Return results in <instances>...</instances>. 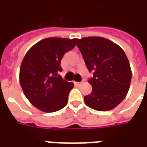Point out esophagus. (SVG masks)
<instances>
[{
  "label": "esophagus",
  "instance_id": "esophagus-1",
  "mask_svg": "<svg viewBox=\"0 0 147 147\" xmlns=\"http://www.w3.org/2000/svg\"><path fill=\"white\" fill-rule=\"evenodd\" d=\"M74 84H76V85H81V84H83V81H82V82H75L74 81Z\"/></svg>",
  "mask_w": 147,
  "mask_h": 147
}]
</instances>
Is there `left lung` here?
I'll use <instances>...</instances> for the list:
<instances>
[{
  "instance_id": "1",
  "label": "left lung",
  "mask_w": 147,
  "mask_h": 147,
  "mask_svg": "<svg viewBox=\"0 0 147 147\" xmlns=\"http://www.w3.org/2000/svg\"><path fill=\"white\" fill-rule=\"evenodd\" d=\"M77 46L93 77L88 82L92 92L84 96L85 104L93 110L107 111L118 106L128 94L131 69L123 49L101 37L77 39Z\"/></svg>"
}]
</instances>
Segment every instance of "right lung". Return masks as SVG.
<instances>
[{
	"mask_svg": "<svg viewBox=\"0 0 147 147\" xmlns=\"http://www.w3.org/2000/svg\"><path fill=\"white\" fill-rule=\"evenodd\" d=\"M77 39L49 37L40 40L25 55L19 82L31 104L45 113L61 110L68 101L74 83L59 75L63 55L75 47Z\"/></svg>",
	"mask_w": 147,
	"mask_h": 147,
	"instance_id": "add662e5",
	"label": "right lung"
}]
</instances>
